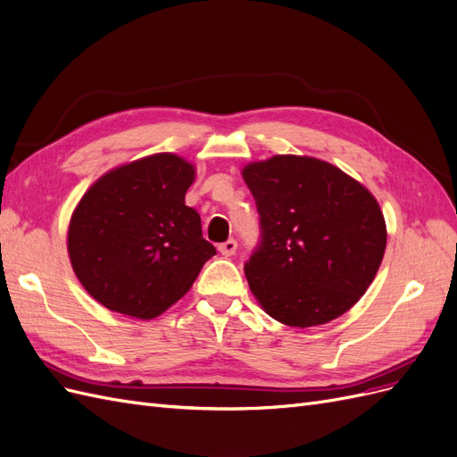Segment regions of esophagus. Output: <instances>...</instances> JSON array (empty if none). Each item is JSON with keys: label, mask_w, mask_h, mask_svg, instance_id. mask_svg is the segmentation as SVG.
<instances>
[{"label": "esophagus", "mask_w": 457, "mask_h": 457, "mask_svg": "<svg viewBox=\"0 0 457 457\" xmlns=\"http://www.w3.org/2000/svg\"><path fill=\"white\" fill-rule=\"evenodd\" d=\"M217 250L223 253L225 257H230V255H234L237 253V250H238V244H237V240H227V242H223V244H219V247Z\"/></svg>", "instance_id": "esophagus-1"}]
</instances>
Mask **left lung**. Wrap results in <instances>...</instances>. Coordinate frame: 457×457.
Here are the masks:
<instances>
[{
    "label": "left lung",
    "instance_id": "left-lung-1",
    "mask_svg": "<svg viewBox=\"0 0 457 457\" xmlns=\"http://www.w3.org/2000/svg\"><path fill=\"white\" fill-rule=\"evenodd\" d=\"M255 198L261 240L244 265L269 316L311 328L347 312L378 274L386 227L378 200L336 165L272 156L242 171Z\"/></svg>",
    "mask_w": 457,
    "mask_h": 457
}]
</instances>
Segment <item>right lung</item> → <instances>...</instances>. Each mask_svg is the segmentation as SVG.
Wrapping results in <instances>:
<instances>
[{"instance_id":"right-lung-1","label":"right lung","mask_w":457,"mask_h":457,"mask_svg":"<svg viewBox=\"0 0 457 457\" xmlns=\"http://www.w3.org/2000/svg\"><path fill=\"white\" fill-rule=\"evenodd\" d=\"M195 165L162 152L93 183L68 227V255L86 292L110 311L160 316L195 284L215 247L185 204Z\"/></svg>"}]
</instances>
